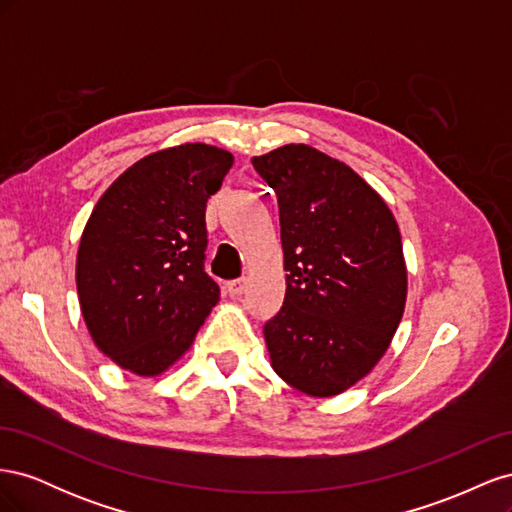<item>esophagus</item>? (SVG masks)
<instances>
[{"instance_id": "obj_1", "label": "esophagus", "mask_w": 512, "mask_h": 512, "mask_svg": "<svg viewBox=\"0 0 512 512\" xmlns=\"http://www.w3.org/2000/svg\"><path fill=\"white\" fill-rule=\"evenodd\" d=\"M247 288V280L245 277H239V280H230L226 282V292L230 294V297H239V294H243Z\"/></svg>"}]
</instances>
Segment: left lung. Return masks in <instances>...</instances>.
Returning <instances> with one entry per match:
<instances>
[{
	"mask_svg": "<svg viewBox=\"0 0 512 512\" xmlns=\"http://www.w3.org/2000/svg\"><path fill=\"white\" fill-rule=\"evenodd\" d=\"M277 194L286 297L265 324L275 374L312 397L365 378L404 316L408 271L389 205L354 170L309 145L252 158Z\"/></svg>",
	"mask_w": 512,
	"mask_h": 512,
	"instance_id": "1",
	"label": "left lung"
}]
</instances>
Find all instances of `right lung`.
Listing matches in <instances>:
<instances>
[{"label":"right lung","instance_id":"add662e5","mask_svg":"<svg viewBox=\"0 0 512 512\" xmlns=\"http://www.w3.org/2000/svg\"><path fill=\"white\" fill-rule=\"evenodd\" d=\"M232 162L205 143L149 153L91 211L76 290L91 339L121 369L164 374L218 305L220 288L205 273V211Z\"/></svg>","mask_w":512,"mask_h":512}]
</instances>
